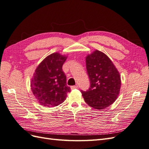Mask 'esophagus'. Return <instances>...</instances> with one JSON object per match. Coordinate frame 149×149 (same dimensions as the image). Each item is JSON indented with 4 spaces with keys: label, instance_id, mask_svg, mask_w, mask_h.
I'll return each instance as SVG.
<instances>
[{
    "label": "esophagus",
    "instance_id": "obj_1",
    "mask_svg": "<svg viewBox=\"0 0 149 149\" xmlns=\"http://www.w3.org/2000/svg\"><path fill=\"white\" fill-rule=\"evenodd\" d=\"M78 88V86L77 85H75V86H71L70 87L71 89H77Z\"/></svg>",
    "mask_w": 149,
    "mask_h": 149
}]
</instances>
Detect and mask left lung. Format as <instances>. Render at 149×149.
Returning <instances> with one entry per match:
<instances>
[{"mask_svg": "<svg viewBox=\"0 0 149 149\" xmlns=\"http://www.w3.org/2000/svg\"><path fill=\"white\" fill-rule=\"evenodd\" d=\"M90 86L81 90L85 102L94 109L109 107L118 97L120 89V74L113 63L104 53L95 50L86 58Z\"/></svg>", "mask_w": 149, "mask_h": 149, "instance_id": "8db88e82", "label": "left lung"}]
</instances>
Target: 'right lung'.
<instances>
[{
  "label": "right lung",
  "mask_w": 149,
  "mask_h": 149,
  "mask_svg": "<svg viewBox=\"0 0 149 149\" xmlns=\"http://www.w3.org/2000/svg\"><path fill=\"white\" fill-rule=\"evenodd\" d=\"M66 58L58 53H52L35 70L31 81V91L43 106L60 105L70 91V88L66 84V76L62 70Z\"/></svg>",
  "instance_id": "1"
}]
</instances>
